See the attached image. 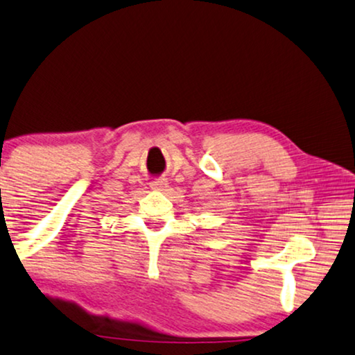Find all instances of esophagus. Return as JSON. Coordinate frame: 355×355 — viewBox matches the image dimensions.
<instances>
[{
	"label": "esophagus",
	"instance_id": "1",
	"mask_svg": "<svg viewBox=\"0 0 355 355\" xmlns=\"http://www.w3.org/2000/svg\"><path fill=\"white\" fill-rule=\"evenodd\" d=\"M149 185H150V188H153V190L164 191L165 188L168 187V183H167V180H165V178H154V180L150 182Z\"/></svg>",
	"mask_w": 355,
	"mask_h": 355
}]
</instances>
